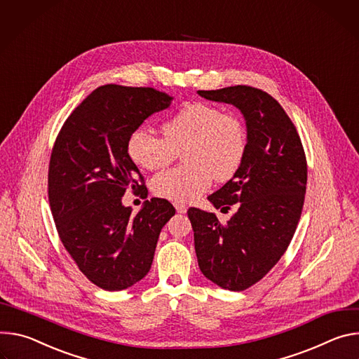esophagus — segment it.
<instances>
[{"instance_id": "obj_1", "label": "esophagus", "mask_w": 359, "mask_h": 359, "mask_svg": "<svg viewBox=\"0 0 359 359\" xmlns=\"http://www.w3.org/2000/svg\"><path fill=\"white\" fill-rule=\"evenodd\" d=\"M174 205H175V210H177V212H180V214H185V212L188 211V207H187L185 204H181V203H175Z\"/></svg>"}]
</instances>
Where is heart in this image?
<instances>
[{"instance_id": "1", "label": "heart", "mask_w": 359, "mask_h": 359, "mask_svg": "<svg viewBox=\"0 0 359 359\" xmlns=\"http://www.w3.org/2000/svg\"><path fill=\"white\" fill-rule=\"evenodd\" d=\"M161 131L164 137L155 135L148 127H138L126 147L131 161L149 171L171 164L184 149L185 167L152 178L151 189L159 198L192 201L210 188L212 178L229 181L244 163L248 137L243 118L214 104L182 105L163 123Z\"/></svg>"}]
</instances>
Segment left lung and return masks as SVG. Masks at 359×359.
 I'll use <instances>...</instances> for the list:
<instances>
[{"label": "left lung", "instance_id": "left-lung-1", "mask_svg": "<svg viewBox=\"0 0 359 359\" xmlns=\"http://www.w3.org/2000/svg\"><path fill=\"white\" fill-rule=\"evenodd\" d=\"M235 105L247 121V154L238 172L208 200L236 212L221 224L212 212L188 210L201 272L229 291H244L272 269L287 251L301 218L306 189V156L298 131L268 93L235 86L198 91Z\"/></svg>", "mask_w": 359, "mask_h": 359}]
</instances>
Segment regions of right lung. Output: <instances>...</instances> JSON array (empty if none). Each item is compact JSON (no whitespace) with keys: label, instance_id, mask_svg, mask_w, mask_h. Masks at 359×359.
<instances>
[{"label":"right lung","instance_id":"obj_1","mask_svg":"<svg viewBox=\"0 0 359 359\" xmlns=\"http://www.w3.org/2000/svg\"><path fill=\"white\" fill-rule=\"evenodd\" d=\"M172 100L149 87H98L65 119L54 142L48 201L55 228L79 271L105 291L142 280L159 232L175 214L164 198L145 201L137 215L121 203L127 189H147L127 140Z\"/></svg>","mask_w":359,"mask_h":359}]
</instances>
